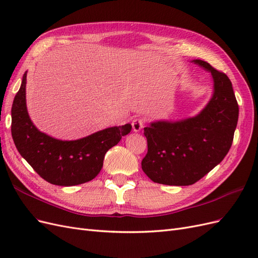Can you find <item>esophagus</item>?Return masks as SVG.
I'll return each mask as SVG.
<instances>
[{
  "mask_svg": "<svg viewBox=\"0 0 258 258\" xmlns=\"http://www.w3.org/2000/svg\"><path fill=\"white\" fill-rule=\"evenodd\" d=\"M144 123L145 120L143 118H141V117H136V118L132 120V128H134V131L139 132L144 127Z\"/></svg>",
  "mask_w": 258,
  "mask_h": 258,
  "instance_id": "esophagus-1",
  "label": "esophagus"
}]
</instances>
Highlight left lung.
Instances as JSON below:
<instances>
[{
    "label": "left lung",
    "instance_id": "1",
    "mask_svg": "<svg viewBox=\"0 0 258 258\" xmlns=\"http://www.w3.org/2000/svg\"><path fill=\"white\" fill-rule=\"evenodd\" d=\"M195 63L213 77V96L198 115L178 121L159 120L144 128L147 154L142 170L153 182L195 184L220 163L230 150L239 106L228 76L199 59Z\"/></svg>",
    "mask_w": 258,
    "mask_h": 258
}]
</instances>
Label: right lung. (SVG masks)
<instances>
[{
	"instance_id": "obj_1",
	"label": "right lung",
	"mask_w": 258,
	"mask_h": 258,
	"mask_svg": "<svg viewBox=\"0 0 258 258\" xmlns=\"http://www.w3.org/2000/svg\"><path fill=\"white\" fill-rule=\"evenodd\" d=\"M27 72L12 106V137L19 154L50 184L73 186L91 181L102 169L105 153L131 131V124L111 127L88 137L61 141L31 121L26 103Z\"/></svg>"
}]
</instances>
